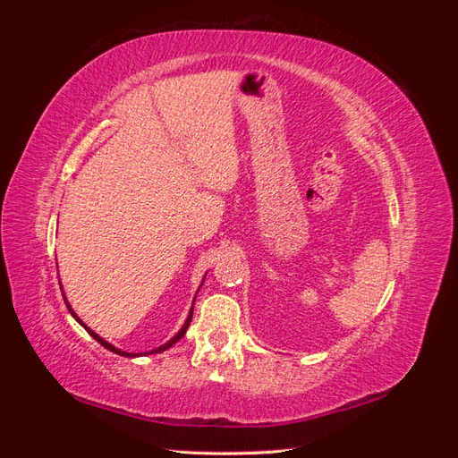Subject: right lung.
Masks as SVG:
<instances>
[{"label": "right lung", "mask_w": 458, "mask_h": 458, "mask_svg": "<svg viewBox=\"0 0 458 458\" xmlns=\"http://www.w3.org/2000/svg\"><path fill=\"white\" fill-rule=\"evenodd\" d=\"M64 298V296H63ZM64 301H66V298H64ZM66 308H68V311H71L72 313V317L76 318V321L81 325V327H84L88 332H89V335L97 340V342H99L101 345H103V348H106V350H110V352H114V353H118V355H123V357H137V355H133V353H126V352H122V350H118V348H114V345L113 344H108V342H105L99 335H95V332L89 328V327H86L84 323H81L80 321V318H78V315L72 311V308L71 306H68V301H66ZM191 318H192V310H191V313H189V317H187V321H185V325H183V328L182 330H179L177 332V335L170 340V342H165L164 345H160V348H157V350H152V352H148V353H160V352H164V350H168V348H172V345L175 344V342H179V340H182L183 336H185V332H187V328H189V325H191Z\"/></svg>", "instance_id": "obj_1"}]
</instances>
